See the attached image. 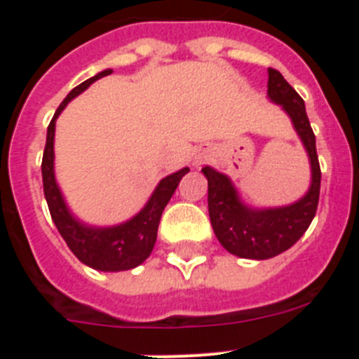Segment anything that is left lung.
<instances>
[{
    "label": "left lung",
    "instance_id": "8db88e82",
    "mask_svg": "<svg viewBox=\"0 0 359 359\" xmlns=\"http://www.w3.org/2000/svg\"><path fill=\"white\" fill-rule=\"evenodd\" d=\"M268 95L280 104L293 120L311 160L313 183L306 196L294 205L275 210H250L239 201L230 180L224 174L205 167L208 180V214L219 243L230 253L243 259H271L291 248L309 228L318 208L320 170L315 133L311 129L302 97L291 88L278 69H268Z\"/></svg>",
    "mask_w": 359,
    "mask_h": 359
}]
</instances>
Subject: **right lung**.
<instances>
[{"instance_id":"obj_1","label":"right lung","mask_w":359,"mask_h":359,"mask_svg":"<svg viewBox=\"0 0 359 359\" xmlns=\"http://www.w3.org/2000/svg\"><path fill=\"white\" fill-rule=\"evenodd\" d=\"M109 73L113 72L104 69L95 77L79 84L77 88H73L68 97L61 102V106L57 107L55 115H53L52 122L48 126V133H46V145H44L41 169H43L44 198L48 203L50 215H52L57 230L62 236V239L66 241L73 255L77 257L81 262L90 266V268L100 269V271H123V269H131L135 266L142 264L151 255L154 243H156L161 212L172 198L174 190L180 185V180L189 172V167L163 177L160 185L156 187V190H154V194L151 196L149 203L145 205L144 210L135 215L128 223L120 224V226L88 228L72 217L65 201H62L61 192L57 189L55 176H53L55 120L73 97H77L88 86L93 84L97 79L106 77Z\"/></svg>"}]
</instances>
